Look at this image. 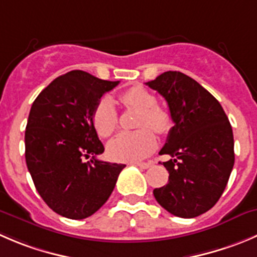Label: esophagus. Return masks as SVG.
Wrapping results in <instances>:
<instances>
[{"label": "esophagus", "instance_id": "1", "mask_svg": "<svg viewBox=\"0 0 257 257\" xmlns=\"http://www.w3.org/2000/svg\"><path fill=\"white\" fill-rule=\"evenodd\" d=\"M137 166L139 167V168H143V169H147V168H149V167H152V162H147V163H136Z\"/></svg>", "mask_w": 257, "mask_h": 257}]
</instances>
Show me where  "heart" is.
Returning a JSON list of instances; mask_svg holds the SVG:
<instances>
[{"label": "heart", "instance_id": "heart-1", "mask_svg": "<svg viewBox=\"0 0 257 257\" xmlns=\"http://www.w3.org/2000/svg\"><path fill=\"white\" fill-rule=\"evenodd\" d=\"M119 100L128 108L141 110L138 131L121 132L108 143V154L118 162H137L148 157L157 147V138L149 128L158 134H166L172 126L169 111L157 105V99L142 86H133L119 95ZM93 124L100 137H109L118 124V114L113 101L103 98L93 113Z\"/></svg>", "mask_w": 257, "mask_h": 257}]
</instances>
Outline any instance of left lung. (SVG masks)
Listing matches in <instances>:
<instances>
[{"mask_svg": "<svg viewBox=\"0 0 257 257\" xmlns=\"http://www.w3.org/2000/svg\"><path fill=\"white\" fill-rule=\"evenodd\" d=\"M169 108L174 125L159 154L168 183L156 188L157 202L178 217H197L216 205L235 163L233 133L217 99L186 74L166 71L146 83Z\"/></svg>", "mask_w": 257, "mask_h": 257, "instance_id": "8db88e82", "label": "left lung"}]
</instances>
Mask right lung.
Instances as JSON below:
<instances>
[{
	"instance_id": "obj_1",
	"label": "right lung",
	"mask_w": 257,
	"mask_h": 257,
	"mask_svg": "<svg viewBox=\"0 0 257 257\" xmlns=\"http://www.w3.org/2000/svg\"><path fill=\"white\" fill-rule=\"evenodd\" d=\"M118 84L73 70L51 81L32 103L25 132L27 168L45 203L64 217L95 213L125 167L96 159L104 146L93 124L100 98Z\"/></svg>"
}]
</instances>
